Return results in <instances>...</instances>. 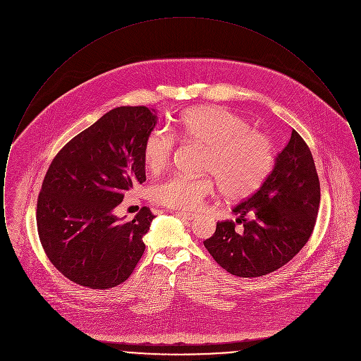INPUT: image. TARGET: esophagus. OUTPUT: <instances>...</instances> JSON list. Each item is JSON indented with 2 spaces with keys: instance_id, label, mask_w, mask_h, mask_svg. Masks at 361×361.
I'll return each mask as SVG.
<instances>
[{
  "instance_id": "34e87169",
  "label": "esophagus",
  "mask_w": 361,
  "mask_h": 361,
  "mask_svg": "<svg viewBox=\"0 0 361 361\" xmlns=\"http://www.w3.org/2000/svg\"><path fill=\"white\" fill-rule=\"evenodd\" d=\"M178 218H183V219H187V221H192V219H195L197 215L196 214H193V212H185V211H177V212H174Z\"/></svg>"
}]
</instances>
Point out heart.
Wrapping results in <instances>:
<instances>
[{"label":"heart","instance_id":"heart-1","mask_svg":"<svg viewBox=\"0 0 361 361\" xmlns=\"http://www.w3.org/2000/svg\"><path fill=\"white\" fill-rule=\"evenodd\" d=\"M174 131L187 142L204 147L206 174H173L153 188V200L162 206L195 209L216 187L231 200H243L257 190L275 162L271 139L253 131L250 124L222 106L204 105L185 111L176 121ZM174 137L162 128H153L143 142L142 155L146 168L161 172L168 166ZM214 174L212 175V173Z\"/></svg>","mask_w":361,"mask_h":361}]
</instances>
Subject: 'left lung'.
I'll return each mask as SVG.
<instances>
[{
    "label": "left lung",
    "mask_w": 361,
    "mask_h": 361,
    "mask_svg": "<svg viewBox=\"0 0 361 361\" xmlns=\"http://www.w3.org/2000/svg\"><path fill=\"white\" fill-rule=\"evenodd\" d=\"M321 202L319 180L309 146L292 130L262 185L233 208V221L218 222L204 246L231 275L258 277L295 257L314 230Z\"/></svg>",
    "instance_id": "obj_1"
}]
</instances>
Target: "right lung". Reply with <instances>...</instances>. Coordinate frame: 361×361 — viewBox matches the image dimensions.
<instances>
[{
  "label": "right lung",
  "mask_w": 361,
  "mask_h": 361,
  "mask_svg": "<svg viewBox=\"0 0 361 361\" xmlns=\"http://www.w3.org/2000/svg\"><path fill=\"white\" fill-rule=\"evenodd\" d=\"M155 109L118 106L52 159L37 199L42 246L71 281L93 290L126 281L145 252L154 214L143 207L131 222L115 215L124 193L146 181L142 147Z\"/></svg>",
  "instance_id": "add662e5"
}]
</instances>
